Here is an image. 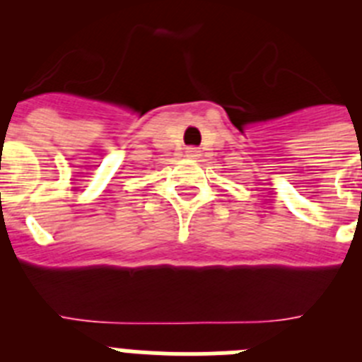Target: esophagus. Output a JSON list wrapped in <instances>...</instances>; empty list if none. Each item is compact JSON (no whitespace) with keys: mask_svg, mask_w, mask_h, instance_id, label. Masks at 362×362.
Masks as SVG:
<instances>
[{"mask_svg":"<svg viewBox=\"0 0 362 362\" xmlns=\"http://www.w3.org/2000/svg\"><path fill=\"white\" fill-rule=\"evenodd\" d=\"M185 153H187V158H188V159H199L201 150L196 148V146H188V148L185 150Z\"/></svg>","mask_w":362,"mask_h":362,"instance_id":"34e87169","label":"esophagus"}]
</instances>
